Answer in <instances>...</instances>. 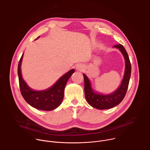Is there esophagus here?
Segmentation results:
<instances>
[{"mask_svg": "<svg viewBox=\"0 0 150 150\" xmlns=\"http://www.w3.org/2000/svg\"><path fill=\"white\" fill-rule=\"evenodd\" d=\"M83 68H84V67L82 65H81V64H80V65H78L76 67V69L78 71H80V72L82 71L83 70Z\"/></svg>", "mask_w": 150, "mask_h": 150, "instance_id": "34e87169", "label": "esophagus"}]
</instances>
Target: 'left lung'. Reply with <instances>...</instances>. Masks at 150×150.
Masks as SVG:
<instances>
[{"mask_svg": "<svg viewBox=\"0 0 150 150\" xmlns=\"http://www.w3.org/2000/svg\"><path fill=\"white\" fill-rule=\"evenodd\" d=\"M113 47L118 49L121 52L125 60V69L123 78L120 87L115 91L107 95L94 92L91 88L89 79L84 74H83L85 98L90 105L99 110L111 109L118 105L124 98L129 82L131 74V65L129 56L122 45H115Z\"/></svg>", "mask_w": 150, "mask_h": 150, "instance_id": "8db88e82", "label": "left lung"}]
</instances>
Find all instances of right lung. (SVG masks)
<instances>
[{"mask_svg":"<svg viewBox=\"0 0 150 150\" xmlns=\"http://www.w3.org/2000/svg\"><path fill=\"white\" fill-rule=\"evenodd\" d=\"M23 54L19 60L18 67L19 87L23 98L30 105L39 110L50 111L56 109L62 103L65 85L75 70L72 69L63 75L52 87L42 91H34L28 86L21 75V66Z\"/></svg>","mask_w":150,"mask_h":150,"instance_id":"add662e5","label":"right lung"}]
</instances>
